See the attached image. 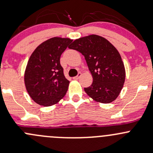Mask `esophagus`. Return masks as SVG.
Listing matches in <instances>:
<instances>
[{
  "mask_svg": "<svg viewBox=\"0 0 153 153\" xmlns=\"http://www.w3.org/2000/svg\"><path fill=\"white\" fill-rule=\"evenodd\" d=\"M81 75H82V74L81 73V72H79V73L78 74V75H77V76L74 77L73 79H74V80H78V79H79V78H80V77L81 76Z\"/></svg>",
  "mask_w": 153,
  "mask_h": 153,
  "instance_id": "obj_1",
  "label": "esophagus"
}]
</instances>
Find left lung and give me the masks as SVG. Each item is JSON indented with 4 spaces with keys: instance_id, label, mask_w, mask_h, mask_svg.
Returning a JSON list of instances; mask_svg holds the SVG:
<instances>
[{
    "instance_id": "obj_1",
    "label": "left lung",
    "mask_w": 153,
    "mask_h": 153,
    "mask_svg": "<svg viewBox=\"0 0 153 153\" xmlns=\"http://www.w3.org/2000/svg\"><path fill=\"white\" fill-rule=\"evenodd\" d=\"M84 56L93 82L84 91L94 100L110 103L123 87L125 69L114 46L102 36L91 34L75 39L69 46Z\"/></svg>"
}]
</instances>
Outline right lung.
Returning a JSON list of instances; mask_svg holds the SVG:
<instances>
[{
  "mask_svg": "<svg viewBox=\"0 0 153 153\" xmlns=\"http://www.w3.org/2000/svg\"><path fill=\"white\" fill-rule=\"evenodd\" d=\"M72 42L70 38H51L30 55L24 82L30 98L39 105H55L67 93L70 81L64 75L60 57Z\"/></svg>",
  "mask_w": 153,
  "mask_h": 153,
  "instance_id": "add662e5",
  "label": "right lung"
}]
</instances>
